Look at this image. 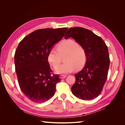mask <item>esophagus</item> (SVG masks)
Masks as SVG:
<instances>
[{
    "mask_svg": "<svg viewBox=\"0 0 125 125\" xmlns=\"http://www.w3.org/2000/svg\"><path fill=\"white\" fill-rule=\"evenodd\" d=\"M66 77H67L66 75H62H62H60L59 78H60V79H64V78H65Z\"/></svg>",
    "mask_w": 125,
    "mask_h": 125,
    "instance_id": "1",
    "label": "esophagus"
}]
</instances>
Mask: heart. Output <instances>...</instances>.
<instances>
[{
  "mask_svg": "<svg viewBox=\"0 0 125 125\" xmlns=\"http://www.w3.org/2000/svg\"><path fill=\"white\" fill-rule=\"evenodd\" d=\"M66 56V62L59 67L62 57ZM50 65L56 68V73L59 74H67L73 72L75 68L80 69L84 66L87 60L86 52L84 48L79 46L75 41L71 39L64 40L57 46V50L52 48L47 56Z\"/></svg>",
  "mask_w": 125,
  "mask_h": 125,
  "instance_id": "heart-1",
  "label": "heart"
}]
</instances>
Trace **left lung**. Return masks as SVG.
Returning a JSON list of instances; mask_svg holds the SVG:
<instances>
[{"instance_id":"left-lung-1","label":"left lung","mask_w":125,"mask_h":125,"mask_svg":"<svg viewBox=\"0 0 125 125\" xmlns=\"http://www.w3.org/2000/svg\"><path fill=\"white\" fill-rule=\"evenodd\" d=\"M69 37L84 48L87 54L84 68L74 74L72 93L81 100L95 99L101 93L107 78L110 60L107 45L101 37L83 28H70L65 35V39Z\"/></svg>"}]
</instances>
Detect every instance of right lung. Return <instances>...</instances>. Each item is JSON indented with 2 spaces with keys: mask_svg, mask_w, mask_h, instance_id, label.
I'll list each match as a JSON object with an SVG mask.
<instances>
[{
  "mask_svg": "<svg viewBox=\"0 0 125 125\" xmlns=\"http://www.w3.org/2000/svg\"><path fill=\"white\" fill-rule=\"evenodd\" d=\"M67 30H37L25 36L18 45L14 63L19 85L25 96L33 102L44 103L54 95L56 85L61 79L58 74L52 73L47 56Z\"/></svg>",
  "mask_w": 125,
  "mask_h": 125,
  "instance_id": "1",
  "label": "right lung"
}]
</instances>
